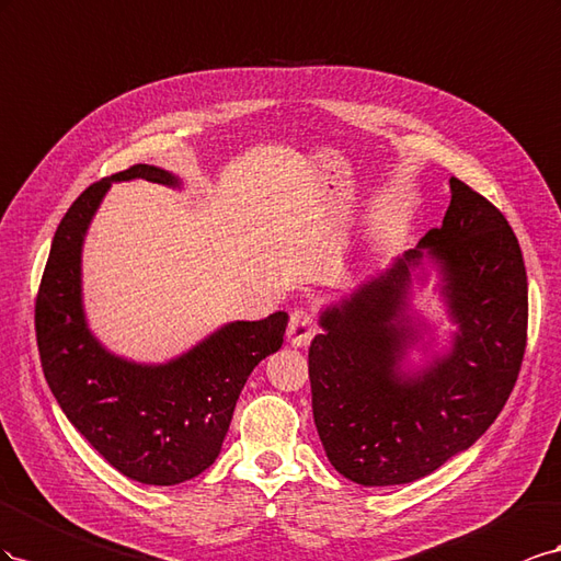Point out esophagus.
Returning a JSON list of instances; mask_svg holds the SVG:
<instances>
[{"mask_svg":"<svg viewBox=\"0 0 561 561\" xmlns=\"http://www.w3.org/2000/svg\"><path fill=\"white\" fill-rule=\"evenodd\" d=\"M314 333L317 331H314V324H312V314L308 310H296L291 314L289 331H286V335H289V343L294 347H306L314 339Z\"/></svg>","mask_w":561,"mask_h":561,"instance_id":"1","label":"esophagus"}]
</instances>
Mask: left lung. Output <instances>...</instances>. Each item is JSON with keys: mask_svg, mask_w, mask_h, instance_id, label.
Masks as SVG:
<instances>
[{"mask_svg": "<svg viewBox=\"0 0 561 561\" xmlns=\"http://www.w3.org/2000/svg\"><path fill=\"white\" fill-rule=\"evenodd\" d=\"M449 185L442 228L319 310L314 425L331 466L362 486L409 484L468 451L519 374L529 317L519 242L491 202L458 179ZM432 271L457 327L446 336L412 308Z\"/></svg>", "mask_w": 561, "mask_h": 561, "instance_id": "8db88e82", "label": "left lung"}]
</instances>
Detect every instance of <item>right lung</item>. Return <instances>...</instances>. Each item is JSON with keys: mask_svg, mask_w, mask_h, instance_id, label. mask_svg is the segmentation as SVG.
<instances>
[{"mask_svg": "<svg viewBox=\"0 0 561 561\" xmlns=\"http://www.w3.org/2000/svg\"><path fill=\"white\" fill-rule=\"evenodd\" d=\"M138 179L183 187L179 175L152 164L87 187L54 234L35 327L46 382L79 435L134 482L173 486L218 458L239 392L259 362L282 347L289 314L228 322L159 364L107 350L87 319L82 251L112 183Z\"/></svg>", "mask_w": 561, "mask_h": 561, "instance_id": "add662e5", "label": "right lung"}]
</instances>
